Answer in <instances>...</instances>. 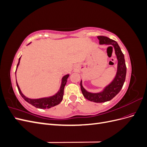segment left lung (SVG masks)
Masks as SVG:
<instances>
[{
    "mask_svg": "<svg viewBox=\"0 0 147 147\" xmlns=\"http://www.w3.org/2000/svg\"><path fill=\"white\" fill-rule=\"evenodd\" d=\"M97 38L100 45H109L114 48L115 55L118 59L116 76L113 80L107 86L103 91L99 92L92 93L87 91L82 86V81L80 82V87L83 95L86 99L97 103H102L112 99L121 91L126 79V66L123 53L116 41L105 36H97Z\"/></svg>",
    "mask_w": 147,
    "mask_h": 147,
    "instance_id": "8db88e82",
    "label": "left lung"
}]
</instances>
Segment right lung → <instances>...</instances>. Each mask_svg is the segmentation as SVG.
<instances>
[{
	"instance_id": "1",
	"label": "right lung",
	"mask_w": 147,
	"mask_h": 147,
	"mask_svg": "<svg viewBox=\"0 0 147 147\" xmlns=\"http://www.w3.org/2000/svg\"><path fill=\"white\" fill-rule=\"evenodd\" d=\"M20 59H21V57L19 58L18 63L16 66V70H17L18 67L20 64ZM69 77V75L67 74V75H65V76H64L63 78H62V82H61L59 90L57 91V92L56 94L53 95L52 96L48 97H43V98L35 99L28 98V97H26L21 91V90L18 86V84L17 83V81H16V85H17L18 89L20 94H21L22 97H23L26 102H28L29 104L34 106L35 107L38 108V109H50L51 107H53L58 105L60 102L63 100L64 87L65 86L67 82V78Z\"/></svg>"
}]
</instances>
